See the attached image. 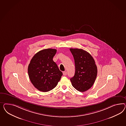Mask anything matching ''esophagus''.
<instances>
[{
  "instance_id": "1",
  "label": "esophagus",
  "mask_w": 126,
  "mask_h": 126,
  "mask_svg": "<svg viewBox=\"0 0 126 126\" xmlns=\"http://www.w3.org/2000/svg\"><path fill=\"white\" fill-rule=\"evenodd\" d=\"M63 74L64 76H66L67 75V72H63Z\"/></svg>"
}]
</instances>
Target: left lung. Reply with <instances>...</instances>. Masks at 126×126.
I'll use <instances>...</instances> for the list:
<instances>
[{"mask_svg": "<svg viewBox=\"0 0 126 126\" xmlns=\"http://www.w3.org/2000/svg\"><path fill=\"white\" fill-rule=\"evenodd\" d=\"M75 64L74 77L70 79L72 86L81 92L92 87L97 75V67L91 55L82 49L70 48Z\"/></svg>", "mask_w": 126, "mask_h": 126, "instance_id": "obj_1", "label": "left lung"}]
</instances>
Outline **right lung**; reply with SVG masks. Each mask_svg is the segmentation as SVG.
Returning <instances> with one entry per match:
<instances>
[{
  "label": "right lung",
  "instance_id": "obj_1",
  "mask_svg": "<svg viewBox=\"0 0 126 126\" xmlns=\"http://www.w3.org/2000/svg\"><path fill=\"white\" fill-rule=\"evenodd\" d=\"M56 51L52 48L39 51L28 65V73L31 82L42 92H48L54 89L63 75L53 60Z\"/></svg>",
  "mask_w": 126,
  "mask_h": 126
}]
</instances>
